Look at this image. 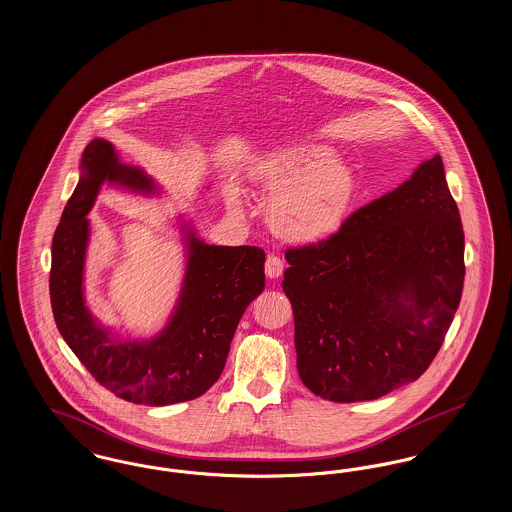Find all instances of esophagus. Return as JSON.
Wrapping results in <instances>:
<instances>
[{
    "label": "esophagus",
    "mask_w": 512,
    "mask_h": 512,
    "mask_svg": "<svg viewBox=\"0 0 512 512\" xmlns=\"http://www.w3.org/2000/svg\"><path fill=\"white\" fill-rule=\"evenodd\" d=\"M265 272L268 278H278L284 272V261L278 255H268L267 263H265Z\"/></svg>",
    "instance_id": "1"
}]
</instances>
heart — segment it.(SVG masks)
Wrapping results in <instances>:
<instances>
[{
	"label": "heart",
	"instance_id": "heart-1",
	"mask_svg": "<svg viewBox=\"0 0 512 512\" xmlns=\"http://www.w3.org/2000/svg\"><path fill=\"white\" fill-rule=\"evenodd\" d=\"M322 146H295L274 153L257 176L270 195L274 230L295 242H315L334 234L353 197V174L328 161Z\"/></svg>",
	"mask_w": 512,
	"mask_h": 512
}]
</instances>
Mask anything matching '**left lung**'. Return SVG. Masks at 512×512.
I'll return each mask as SVG.
<instances>
[{"label": "left lung", "instance_id": "8db88e82", "mask_svg": "<svg viewBox=\"0 0 512 512\" xmlns=\"http://www.w3.org/2000/svg\"><path fill=\"white\" fill-rule=\"evenodd\" d=\"M286 261L282 288L309 390L355 403L414 382L438 355L463 293V224L441 157L328 238L288 247Z\"/></svg>", "mask_w": 512, "mask_h": 512}]
</instances>
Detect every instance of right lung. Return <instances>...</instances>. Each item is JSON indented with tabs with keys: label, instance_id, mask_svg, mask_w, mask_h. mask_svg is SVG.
Instances as JSON below:
<instances>
[{
	"label": "right lung",
	"instance_id": "right-lung-1",
	"mask_svg": "<svg viewBox=\"0 0 512 512\" xmlns=\"http://www.w3.org/2000/svg\"><path fill=\"white\" fill-rule=\"evenodd\" d=\"M103 180L151 190L146 174L121 165L109 142L86 146L80 182L51 244L49 297L57 330L96 382L124 401L163 407L195 399L219 380L240 318L265 290V251L192 238L182 297L163 336L149 343H115L82 297L86 215Z\"/></svg>",
	"mask_w": 512,
	"mask_h": 512
}]
</instances>
